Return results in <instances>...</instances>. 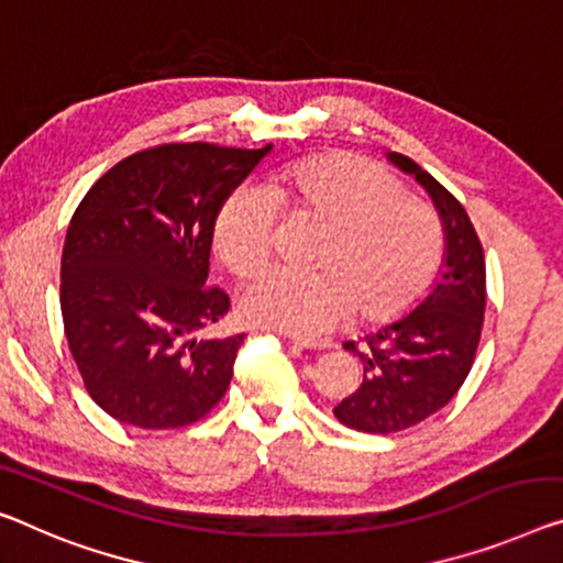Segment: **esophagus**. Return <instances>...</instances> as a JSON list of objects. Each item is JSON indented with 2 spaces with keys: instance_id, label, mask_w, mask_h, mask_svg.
I'll return each instance as SVG.
<instances>
[{
  "instance_id": "obj_1",
  "label": "esophagus",
  "mask_w": 563,
  "mask_h": 563,
  "mask_svg": "<svg viewBox=\"0 0 563 563\" xmlns=\"http://www.w3.org/2000/svg\"><path fill=\"white\" fill-rule=\"evenodd\" d=\"M292 343H296L298 349H306V351L331 349V341H325V339H306V335H292Z\"/></svg>"
}]
</instances>
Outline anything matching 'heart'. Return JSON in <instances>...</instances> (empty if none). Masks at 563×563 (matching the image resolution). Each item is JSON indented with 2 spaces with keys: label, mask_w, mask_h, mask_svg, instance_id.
<instances>
[{
  "label": "heart",
  "mask_w": 563,
  "mask_h": 563,
  "mask_svg": "<svg viewBox=\"0 0 563 563\" xmlns=\"http://www.w3.org/2000/svg\"><path fill=\"white\" fill-rule=\"evenodd\" d=\"M275 209L292 228H313L316 273L275 275L242 298L250 321L313 335L356 310L387 323L417 306L442 263V228L427 201L401 191L389 172L346 151L285 166L267 195L238 189L214 220V250L240 280H257L275 255Z\"/></svg>",
  "instance_id": "obj_1"
}]
</instances>
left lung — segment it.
Returning a JSON list of instances; mask_svg holds the SVG:
<instances>
[{"label":"left lung","mask_w":563,"mask_h":563,"mask_svg":"<svg viewBox=\"0 0 563 563\" xmlns=\"http://www.w3.org/2000/svg\"><path fill=\"white\" fill-rule=\"evenodd\" d=\"M389 162L412 174L438 207L444 260L415 310L343 349L362 358L364 382L333 407L341 424L368 434L415 427L442 409L467 379L485 316V257L465 207L409 156Z\"/></svg>","instance_id":"left-lung-1"}]
</instances>
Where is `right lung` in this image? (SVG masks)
Wrapping results in <instances>:
<instances>
[{"label": "right lung", "mask_w": 563, "mask_h": 563, "mask_svg": "<svg viewBox=\"0 0 563 563\" xmlns=\"http://www.w3.org/2000/svg\"><path fill=\"white\" fill-rule=\"evenodd\" d=\"M263 148L162 144L90 187L65 234L60 308L90 399L141 430L187 427L220 405L245 333L205 339L230 296L209 285L214 220Z\"/></svg>", "instance_id": "right-lung-1"}]
</instances>
